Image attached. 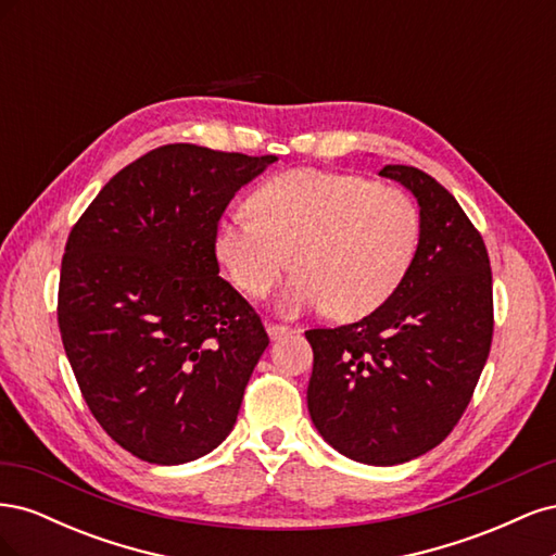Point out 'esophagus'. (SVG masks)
Returning a JSON list of instances; mask_svg holds the SVG:
<instances>
[{
	"instance_id": "34e87169",
	"label": "esophagus",
	"mask_w": 556,
	"mask_h": 556,
	"mask_svg": "<svg viewBox=\"0 0 556 556\" xmlns=\"http://www.w3.org/2000/svg\"><path fill=\"white\" fill-rule=\"evenodd\" d=\"M266 331H268V336H271V339L276 341V339H282L285 333H290V327L276 325V323H266Z\"/></svg>"
}]
</instances>
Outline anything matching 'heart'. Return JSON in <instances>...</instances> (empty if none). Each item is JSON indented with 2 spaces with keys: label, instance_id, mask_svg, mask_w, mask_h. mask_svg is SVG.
<instances>
[{
  "label": "heart",
  "instance_id": "b5f03b06",
  "mask_svg": "<svg viewBox=\"0 0 556 556\" xmlns=\"http://www.w3.org/2000/svg\"><path fill=\"white\" fill-rule=\"evenodd\" d=\"M248 213L217 229V260L250 299H264L292 264L296 276L278 301L288 317L327 308L333 319H357L378 311L406 280L422 233L403 190L319 169L264 180Z\"/></svg>",
  "mask_w": 556,
  "mask_h": 556
}]
</instances>
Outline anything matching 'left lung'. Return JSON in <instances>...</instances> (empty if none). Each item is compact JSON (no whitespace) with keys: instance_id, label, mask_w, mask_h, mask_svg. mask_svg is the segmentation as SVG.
Instances as JSON below:
<instances>
[{"instance_id":"1","label":"left lung","mask_w":556,"mask_h":556,"mask_svg":"<svg viewBox=\"0 0 556 556\" xmlns=\"http://www.w3.org/2000/svg\"><path fill=\"white\" fill-rule=\"evenodd\" d=\"M417 197V255L401 288L359 323L308 329V410L345 457L394 466L443 443L490 357L492 266L480 231L443 185L406 164L380 172Z\"/></svg>"}]
</instances>
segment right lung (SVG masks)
Listing matches in <instances>:
<instances>
[{
  "label": "right lung",
  "instance_id": "add662e5",
  "mask_svg": "<svg viewBox=\"0 0 556 556\" xmlns=\"http://www.w3.org/2000/svg\"><path fill=\"white\" fill-rule=\"evenodd\" d=\"M271 162L160 146L117 172L66 239L64 352L97 422L148 464L204 457L237 422L268 336L217 276L215 237L233 194Z\"/></svg>",
  "mask_w": 556,
  "mask_h": 556
}]
</instances>
